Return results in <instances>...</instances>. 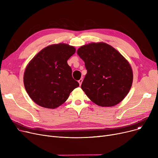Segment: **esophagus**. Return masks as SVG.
Listing matches in <instances>:
<instances>
[{
	"instance_id": "34e87169",
	"label": "esophagus",
	"mask_w": 158,
	"mask_h": 158,
	"mask_svg": "<svg viewBox=\"0 0 158 158\" xmlns=\"http://www.w3.org/2000/svg\"><path fill=\"white\" fill-rule=\"evenodd\" d=\"M82 79H80L79 81H78V82H79V85L81 86V84H82Z\"/></svg>"
}]
</instances>
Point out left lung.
<instances>
[{"instance_id":"obj_1","label":"left lung","mask_w":158,"mask_h":158,"mask_svg":"<svg viewBox=\"0 0 158 158\" xmlns=\"http://www.w3.org/2000/svg\"><path fill=\"white\" fill-rule=\"evenodd\" d=\"M77 53L87 70L81 88L90 100L101 107H112L123 101L133 81L131 66L126 58L104 42L82 45Z\"/></svg>"}]
</instances>
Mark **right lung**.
Instances as JSON below:
<instances>
[{"instance_id": "add662e5", "label": "right lung", "mask_w": 158, "mask_h": 158, "mask_svg": "<svg viewBox=\"0 0 158 158\" xmlns=\"http://www.w3.org/2000/svg\"><path fill=\"white\" fill-rule=\"evenodd\" d=\"M76 51L69 44L48 45L27 64L23 84L29 96L36 104L48 109L57 108L67 100L79 86L72 76L67 60Z\"/></svg>"}]
</instances>
